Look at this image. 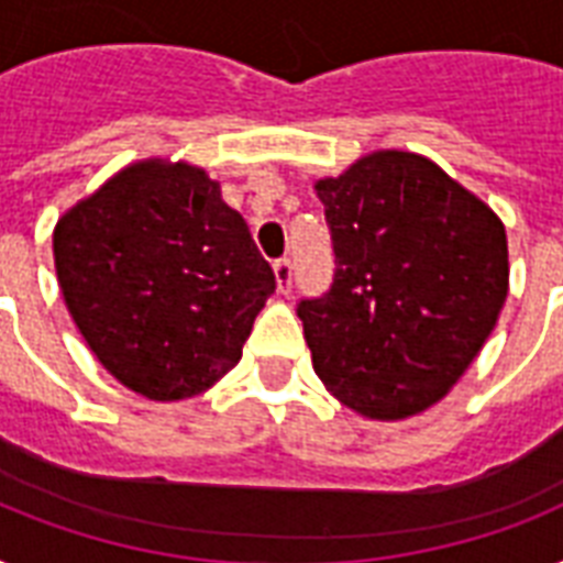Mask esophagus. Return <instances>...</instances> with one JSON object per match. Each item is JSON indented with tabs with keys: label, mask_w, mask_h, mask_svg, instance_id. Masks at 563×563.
I'll return each mask as SVG.
<instances>
[{
	"label": "esophagus",
	"mask_w": 563,
	"mask_h": 563,
	"mask_svg": "<svg viewBox=\"0 0 563 563\" xmlns=\"http://www.w3.org/2000/svg\"><path fill=\"white\" fill-rule=\"evenodd\" d=\"M274 277H277V289L286 295L291 291V260L289 256H280V260H274Z\"/></svg>",
	"instance_id": "esophagus-1"
}]
</instances>
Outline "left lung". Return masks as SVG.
I'll return each mask as SVG.
<instances>
[{
  "instance_id": "8db88e82",
  "label": "left lung",
  "mask_w": 563,
  "mask_h": 563,
  "mask_svg": "<svg viewBox=\"0 0 563 563\" xmlns=\"http://www.w3.org/2000/svg\"><path fill=\"white\" fill-rule=\"evenodd\" d=\"M333 286L298 303L312 368L371 420L435 406L467 371L508 295L497 212L411 152H374L316 184Z\"/></svg>"
}]
</instances>
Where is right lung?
<instances>
[{
    "label": "right lung",
    "mask_w": 563,
    "mask_h": 563,
    "mask_svg": "<svg viewBox=\"0 0 563 563\" xmlns=\"http://www.w3.org/2000/svg\"><path fill=\"white\" fill-rule=\"evenodd\" d=\"M52 247L84 342L148 400H184L219 383L277 289L245 219L189 163L117 172L60 216Z\"/></svg>",
    "instance_id": "obj_1"
}]
</instances>
